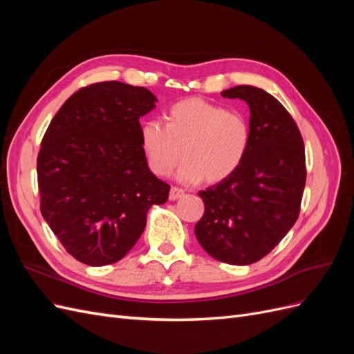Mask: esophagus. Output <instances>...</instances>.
<instances>
[{"label": "esophagus", "mask_w": 354, "mask_h": 354, "mask_svg": "<svg viewBox=\"0 0 354 354\" xmlns=\"http://www.w3.org/2000/svg\"><path fill=\"white\" fill-rule=\"evenodd\" d=\"M183 195H185V190L180 189V187H171V190H169V199L171 201H176Z\"/></svg>", "instance_id": "obj_1"}]
</instances>
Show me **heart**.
Here are the masks:
<instances>
[{
    "instance_id": "obj_1",
    "label": "heart",
    "mask_w": 354,
    "mask_h": 354,
    "mask_svg": "<svg viewBox=\"0 0 354 354\" xmlns=\"http://www.w3.org/2000/svg\"><path fill=\"white\" fill-rule=\"evenodd\" d=\"M164 118L165 125L156 120L140 125L142 151L156 176H169L183 155L177 173L183 183H198L203 177L217 183L232 176L248 152L250 125L239 112L186 99L171 104Z\"/></svg>"
}]
</instances>
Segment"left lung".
Instances as JSON below:
<instances>
[{
	"instance_id": "1",
	"label": "left lung",
	"mask_w": 354,
	"mask_h": 354,
	"mask_svg": "<svg viewBox=\"0 0 354 354\" xmlns=\"http://www.w3.org/2000/svg\"><path fill=\"white\" fill-rule=\"evenodd\" d=\"M221 95L250 106L251 140L232 176L199 192L205 211L195 234L212 259L246 266L269 254L298 218L307 176L304 143L272 94L236 85Z\"/></svg>"
}]
</instances>
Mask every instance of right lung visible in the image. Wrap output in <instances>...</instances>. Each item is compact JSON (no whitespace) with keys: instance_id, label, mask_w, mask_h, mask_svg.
<instances>
[{"instance_id":"add662e5","label":"right lung","mask_w":354,"mask_h":354,"mask_svg":"<svg viewBox=\"0 0 354 354\" xmlns=\"http://www.w3.org/2000/svg\"><path fill=\"white\" fill-rule=\"evenodd\" d=\"M145 87L87 85L53 118L37 159L41 214L65 250L88 266L120 261L142 236L169 185L147 167L140 116L155 108Z\"/></svg>"}]
</instances>
